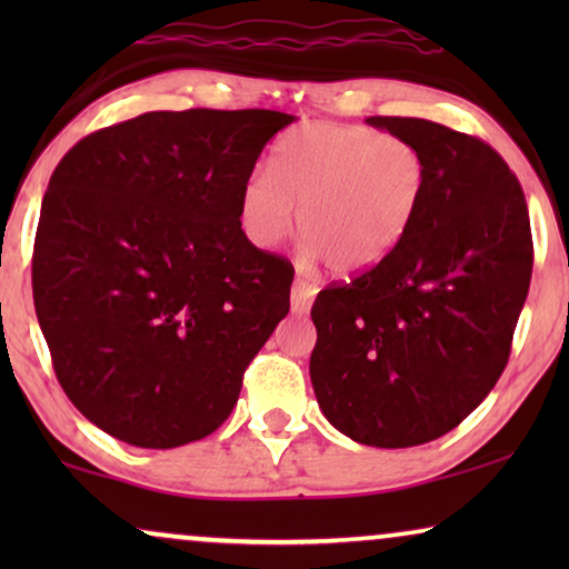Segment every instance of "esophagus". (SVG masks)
Masks as SVG:
<instances>
[{"label": "esophagus", "mask_w": 569, "mask_h": 569, "mask_svg": "<svg viewBox=\"0 0 569 569\" xmlns=\"http://www.w3.org/2000/svg\"><path fill=\"white\" fill-rule=\"evenodd\" d=\"M318 292V284L313 279L298 274L292 282V313H308L310 302H313Z\"/></svg>", "instance_id": "obj_1"}]
</instances>
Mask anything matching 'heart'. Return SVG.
I'll list each match as a JSON object with an SVG mask.
<instances>
[{
    "label": "heart",
    "mask_w": 569,
    "mask_h": 569,
    "mask_svg": "<svg viewBox=\"0 0 569 569\" xmlns=\"http://www.w3.org/2000/svg\"><path fill=\"white\" fill-rule=\"evenodd\" d=\"M427 166L407 139L349 123H306L274 144L269 170L240 191V224L271 248L292 230L337 274L376 267L407 238L422 207Z\"/></svg>",
    "instance_id": "1"
}]
</instances>
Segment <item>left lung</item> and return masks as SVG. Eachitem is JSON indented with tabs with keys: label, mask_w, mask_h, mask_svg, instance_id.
<instances>
[{
	"label": "left lung",
	"mask_w": 569,
	"mask_h": 569,
	"mask_svg": "<svg viewBox=\"0 0 569 569\" xmlns=\"http://www.w3.org/2000/svg\"><path fill=\"white\" fill-rule=\"evenodd\" d=\"M368 123L422 152V207L391 256L318 292L310 380L347 438L411 448L461 425L502 376L531 284V220L481 139L401 116Z\"/></svg>",
	"instance_id": "left-lung-1"
}]
</instances>
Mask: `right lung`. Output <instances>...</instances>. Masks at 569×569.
Masks as SVG:
<instances>
[{
  "mask_svg": "<svg viewBox=\"0 0 569 569\" xmlns=\"http://www.w3.org/2000/svg\"><path fill=\"white\" fill-rule=\"evenodd\" d=\"M295 116L152 111L92 131L53 170L33 302L69 401L116 440L212 435L290 310L292 263L240 230V191Z\"/></svg>",
  "mask_w": 569,
  "mask_h": 569,
  "instance_id": "1",
  "label": "right lung"
}]
</instances>
